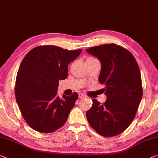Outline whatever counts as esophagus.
<instances>
[{
	"instance_id": "1",
	"label": "esophagus",
	"mask_w": 158,
	"mask_h": 158,
	"mask_svg": "<svg viewBox=\"0 0 158 158\" xmlns=\"http://www.w3.org/2000/svg\"><path fill=\"white\" fill-rule=\"evenodd\" d=\"M78 97H79V98H83L85 97V95H83V94H81V93H80V94L78 95Z\"/></svg>"
}]
</instances>
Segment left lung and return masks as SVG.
Wrapping results in <instances>:
<instances>
[{"label":"left lung","mask_w":158,"mask_h":158,"mask_svg":"<svg viewBox=\"0 0 158 158\" xmlns=\"http://www.w3.org/2000/svg\"><path fill=\"white\" fill-rule=\"evenodd\" d=\"M99 59L101 71L98 81L107 95L103 103L93 99L86 112L89 124L98 134L114 137L125 131L135 117L143 97L140 69L132 54L111 43L86 49Z\"/></svg>","instance_id":"8db88e82"}]
</instances>
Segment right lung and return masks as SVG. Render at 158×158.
Masks as SVG:
<instances>
[{"mask_svg":"<svg viewBox=\"0 0 158 158\" xmlns=\"http://www.w3.org/2000/svg\"><path fill=\"white\" fill-rule=\"evenodd\" d=\"M81 51L40 45L24 57L15 80V95L23 118L31 128L50 133L67 121L78 94L60 98L57 88L59 81L67 78L68 64Z\"/></svg>","mask_w":158,"mask_h":158,"instance_id":"add662e5","label":"right lung"}]
</instances>
